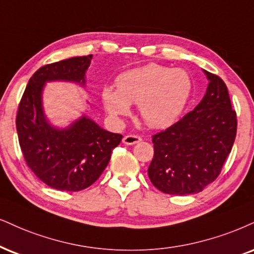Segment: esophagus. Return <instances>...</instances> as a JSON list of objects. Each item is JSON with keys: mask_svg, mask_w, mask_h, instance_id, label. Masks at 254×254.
Returning a JSON list of instances; mask_svg holds the SVG:
<instances>
[{"mask_svg": "<svg viewBox=\"0 0 254 254\" xmlns=\"http://www.w3.org/2000/svg\"><path fill=\"white\" fill-rule=\"evenodd\" d=\"M140 141H141V137L139 135H133V134H128V135L124 136V139H122V142L125 145H135V143Z\"/></svg>", "mask_w": 254, "mask_h": 254, "instance_id": "1", "label": "esophagus"}]
</instances>
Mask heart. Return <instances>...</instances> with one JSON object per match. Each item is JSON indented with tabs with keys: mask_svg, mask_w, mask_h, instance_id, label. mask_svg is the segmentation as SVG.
Masks as SVG:
<instances>
[{
	"mask_svg": "<svg viewBox=\"0 0 254 254\" xmlns=\"http://www.w3.org/2000/svg\"><path fill=\"white\" fill-rule=\"evenodd\" d=\"M117 89L103 87V107L113 119H120L139 105L142 120L151 127H165L174 122L186 107L192 93V77L181 68L146 64L127 70L117 77Z\"/></svg>",
	"mask_w": 254,
	"mask_h": 254,
	"instance_id": "heart-1",
	"label": "heart"
}]
</instances>
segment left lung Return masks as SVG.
<instances>
[{
  "mask_svg": "<svg viewBox=\"0 0 254 254\" xmlns=\"http://www.w3.org/2000/svg\"><path fill=\"white\" fill-rule=\"evenodd\" d=\"M207 90L192 112L153 135L152 184L172 195L199 193L217 179L237 135V114L226 84L203 70Z\"/></svg>",
  "mask_w": 254,
  "mask_h": 254,
  "instance_id": "1",
  "label": "left lung"
}]
</instances>
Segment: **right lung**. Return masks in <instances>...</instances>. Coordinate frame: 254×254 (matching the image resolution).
Returning a JSON list of instances; mask_svg holds the SVG:
<instances>
[{"label":"right lung","mask_w":254,"mask_h":254,"mask_svg":"<svg viewBox=\"0 0 254 254\" xmlns=\"http://www.w3.org/2000/svg\"><path fill=\"white\" fill-rule=\"evenodd\" d=\"M92 58L76 56L41 67L30 77L18 105L16 129L24 160L41 181L59 190L77 192L95 183L122 139L87 115L65 128L54 127L43 111L46 83L65 81L83 87Z\"/></svg>","instance_id":"right-lung-1"}]
</instances>
